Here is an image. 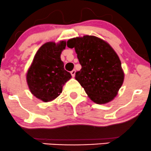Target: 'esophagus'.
<instances>
[{
    "label": "esophagus",
    "instance_id": "esophagus-1",
    "mask_svg": "<svg viewBox=\"0 0 151 151\" xmlns=\"http://www.w3.org/2000/svg\"><path fill=\"white\" fill-rule=\"evenodd\" d=\"M75 73H76V71H75V70H73L72 71V72H71V74H72V77H74V76H75Z\"/></svg>",
    "mask_w": 151,
    "mask_h": 151
}]
</instances>
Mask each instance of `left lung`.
I'll return each mask as SVG.
<instances>
[{
    "label": "left lung",
    "instance_id": "obj_1",
    "mask_svg": "<svg viewBox=\"0 0 151 151\" xmlns=\"http://www.w3.org/2000/svg\"><path fill=\"white\" fill-rule=\"evenodd\" d=\"M74 48L81 65L75 79L91 101L104 104L112 101L122 86L124 73L119 56L109 43L92 35L67 41Z\"/></svg>",
    "mask_w": 151,
    "mask_h": 151
}]
</instances>
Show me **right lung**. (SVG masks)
<instances>
[{
    "mask_svg": "<svg viewBox=\"0 0 151 151\" xmlns=\"http://www.w3.org/2000/svg\"><path fill=\"white\" fill-rule=\"evenodd\" d=\"M66 42H49L37 50L26 74L30 92L42 101H51L60 96L62 86L72 76L64 68L60 55Z\"/></svg>",
    "mask_w": 151,
    "mask_h": 151,
    "instance_id": "obj_1",
    "label": "right lung"
}]
</instances>
